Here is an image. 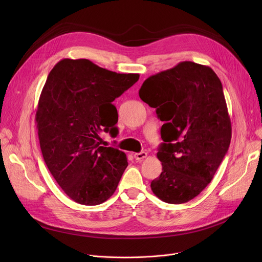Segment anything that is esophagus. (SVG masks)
<instances>
[{"instance_id": "esophagus-1", "label": "esophagus", "mask_w": 262, "mask_h": 262, "mask_svg": "<svg viewBox=\"0 0 262 262\" xmlns=\"http://www.w3.org/2000/svg\"><path fill=\"white\" fill-rule=\"evenodd\" d=\"M146 156H147V153H145V152L135 153V154H134V157H135V159H136V160H141V159H144V158H146Z\"/></svg>"}]
</instances>
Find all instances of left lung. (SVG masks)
Listing matches in <instances>:
<instances>
[{
    "label": "left lung",
    "mask_w": 262,
    "mask_h": 262,
    "mask_svg": "<svg viewBox=\"0 0 262 262\" xmlns=\"http://www.w3.org/2000/svg\"><path fill=\"white\" fill-rule=\"evenodd\" d=\"M139 96L164 122L157 153L162 172L150 188L163 202L187 203L212 181L230 144L221 80L208 66L182 61L146 78Z\"/></svg>",
    "instance_id": "8db88e82"
}]
</instances>
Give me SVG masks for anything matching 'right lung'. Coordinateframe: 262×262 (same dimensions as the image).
<instances>
[{
  "mask_svg": "<svg viewBox=\"0 0 262 262\" xmlns=\"http://www.w3.org/2000/svg\"><path fill=\"white\" fill-rule=\"evenodd\" d=\"M139 79L88 59L64 58L48 75L35 121L48 169L74 202L94 206L112 196L124 170L125 153L100 145L102 132L118 134L113 102Z\"/></svg>",
  "mask_w": 262,
  "mask_h": 262,
  "instance_id": "obj_1",
  "label": "right lung"
}]
</instances>
